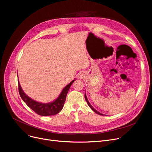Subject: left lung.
I'll return each instance as SVG.
<instances>
[{"instance_id": "obj_1", "label": "left lung", "mask_w": 152, "mask_h": 152, "mask_svg": "<svg viewBox=\"0 0 152 152\" xmlns=\"http://www.w3.org/2000/svg\"><path fill=\"white\" fill-rule=\"evenodd\" d=\"M84 97H85V99H86V102H87L88 105L89 106V107H90L92 110H93L95 113H96V114H99V115H104V114H101V113H99V112H98L97 110H96L92 106L91 104L89 103V101H88V98H87V96H86V93H85V94H84Z\"/></svg>"}]
</instances>
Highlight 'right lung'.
Returning a JSON list of instances; mask_svg holds the SVG:
<instances>
[{
	"label": "right lung",
	"mask_w": 152,
	"mask_h": 152,
	"mask_svg": "<svg viewBox=\"0 0 152 152\" xmlns=\"http://www.w3.org/2000/svg\"><path fill=\"white\" fill-rule=\"evenodd\" d=\"M75 80H72L70 83L63 88L61 93L55 101L49 103H42L36 101L28 97L22 90L20 84L18 80V91L22 100L35 113L42 116H50L58 114L62 110L64 104L65 102L66 97L68 92L71 87V84L73 83Z\"/></svg>",
	"instance_id": "add662e5"
}]
</instances>
